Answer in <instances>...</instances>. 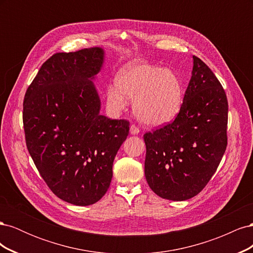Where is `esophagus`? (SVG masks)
<instances>
[{"label":"esophagus","mask_w":253,"mask_h":253,"mask_svg":"<svg viewBox=\"0 0 253 253\" xmlns=\"http://www.w3.org/2000/svg\"><path fill=\"white\" fill-rule=\"evenodd\" d=\"M129 133H131L132 135H137V134L139 133V128L137 127L136 126L132 125L131 126H129Z\"/></svg>","instance_id":"esophagus-1"}]
</instances>
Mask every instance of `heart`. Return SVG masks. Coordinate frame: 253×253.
I'll return each mask as SVG.
<instances>
[{"instance_id":"b5f03b06","label":"heart","mask_w":253,"mask_h":253,"mask_svg":"<svg viewBox=\"0 0 253 253\" xmlns=\"http://www.w3.org/2000/svg\"><path fill=\"white\" fill-rule=\"evenodd\" d=\"M116 86L106 90V103L114 112L126 109L127 98L134 99L136 117L150 126L174 120L183 103L182 82L174 71L135 60L118 72Z\"/></svg>"}]
</instances>
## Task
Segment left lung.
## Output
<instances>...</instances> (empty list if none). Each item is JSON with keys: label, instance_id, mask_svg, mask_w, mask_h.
I'll return each instance as SVG.
<instances>
[{"label": "left lung", "instance_id": "left-lung-1", "mask_svg": "<svg viewBox=\"0 0 253 253\" xmlns=\"http://www.w3.org/2000/svg\"><path fill=\"white\" fill-rule=\"evenodd\" d=\"M181 110L172 124L144 134V175L158 196L187 201L215 173L227 147L228 101L221 84L195 56Z\"/></svg>", "mask_w": 253, "mask_h": 253}]
</instances>
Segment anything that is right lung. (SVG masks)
<instances>
[{"instance_id": "obj_1", "label": "right lung", "mask_w": 253, "mask_h": 253, "mask_svg": "<svg viewBox=\"0 0 253 253\" xmlns=\"http://www.w3.org/2000/svg\"><path fill=\"white\" fill-rule=\"evenodd\" d=\"M103 63L102 47L55 53L23 103L26 145L38 171L53 193L76 206L93 205L106 193L128 135V121L100 114L94 80Z\"/></svg>"}]
</instances>
